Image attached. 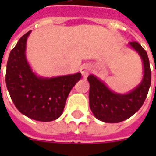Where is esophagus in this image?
<instances>
[{"mask_svg":"<svg viewBox=\"0 0 156 156\" xmlns=\"http://www.w3.org/2000/svg\"><path fill=\"white\" fill-rule=\"evenodd\" d=\"M91 70V68H90V66L88 64H83L82 65V67L80 68V72H81L82 75L86 78V77H88V75L89 74V72Z\"/></svg>","mask_w":156,"mask_h":156,"instance_id":"esophagus-1","label":"esophagus"}]
</instances>
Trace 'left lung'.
<instances>
[{
    "label": "left lung",
    "mask_w": 156,
    "mask_h": 156,
    "mask_svg": "<svg viewBox=\"0 0 156 156\" xmlns=\"http://www.w3.org/2000/svg\"><path fill=\"white\" fill-rule=\"evenodd\" d=\"M129 46L137 51L143 62L144 75L136 88L128 94H118L94 75L88 77L89 106L95 117L105 123L122 122L134 115L144 104L151 87V71L147 52L137 41L129 42Z\"/></svg>",
    "instance_id": "obj_1"
}]
</instances>
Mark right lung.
I'll list each match as a JSON object with an SVG mask.
<instances>
[{
  "instance_id": "right-lung-1",
  "label": "right lung",
  "mask_w": 156,
  "mask_h": 156,
  "mask_svg": "<svg viewBox=\"0 0 156 156\" xmlns=\"http://www.w3.org/2000/svg\"><path fill=\"white\" fill-rule=\"evenodd\" d=\"M31 32L22 36L10 52L5 83L12 102L22 115L49 122L62 115L68 94L80 80L81 73L54 78H43L33 73L26 57Z\"/></svg>"
}]
</instances>
